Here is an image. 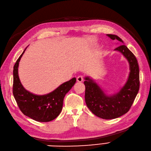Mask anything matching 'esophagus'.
I'll list each match as a JSON object with an SVG mask.
<instances>
[{"instance_id": "34e87169", "label": "esophagus", "mask_w": 151, "mask_h": 151, "mask_svg": "<svg viewBox=\"0 0 151 151\" xmlns=\"http://www.w3.org/2000/svg\"><path fill=\"white\" fill-rule=\"evenodd\" d=\"M76 80L79 83H81L83 81V78L82 76H78L76 78Z\"/></svg>"}]
</instances>
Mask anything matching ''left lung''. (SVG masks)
Returning <instances> with one entry per match:
<instances>
[{"mask_svg": "<svg viewBox=\"0 0 151 151\" xmlns=\"http://www.w3.org/2000/svg\"><path fill=\"white\" fill-rule=\"evenodd\" d=\"M112 40L121 44L114 49L124 57L129 63V73L124 86L112 95H109L94 79L84 77L85 101L87 107L95 115L106 120L114 119L128 112L139 89V69L134 55L124 45L122 39L114 35H107ZM124 44L123 45L122 44Z\"/></svg>", "mask_w": 151, "mask_h": 151, "instance_id": "8db88e82", "label": "left lung"}]
</instances>
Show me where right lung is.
<instances>
[{"mask_svg": "<svg viewBox=\"0 0 151 151\" xmlns=\"http://www.w3.org/2000/svg\"><path fill=\"white\" fill-rule=\"evenodd\" d=\"M27 47L18 58L14 67L13 94L24 115L37 122H50L60 114L65 94L74 86L76 78L63 83L48 94L37 95L31 93L23 87L18 76L19 62Z\"/></svg>", "mask_w": 151, "mask_h": 151, "instance_id": "right-lung-1", "label": "right lung"}]
</instances>
